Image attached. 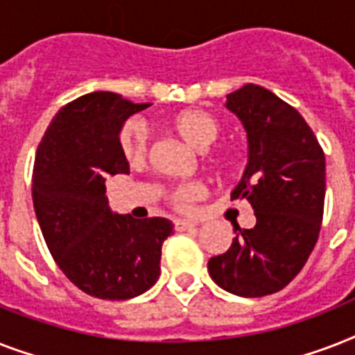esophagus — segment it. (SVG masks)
Segmentation results:
<instances>
[{
	"label": "esophagus",
	"instance_id": "34e87169",
	"mask_svg": "<svg viewBox=\"0 0 355 355\" xmlns=\"http://www.w3.org/2000/svg\"><path fill=\"white\" fill-rule=\"evenodd\" d=\"M195 227H197V223L188 221V219H177L175 221V230H178V232H184V230H189V228Z\"/></svg>",
	"mask_w": 355,
	"mask_h": 355
}]
</instances>
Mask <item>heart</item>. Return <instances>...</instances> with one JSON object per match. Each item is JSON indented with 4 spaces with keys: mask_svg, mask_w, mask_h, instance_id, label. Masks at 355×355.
Here are the masks:
<instances>
[{
    "mask_svg": "<svg viewBox=\"0 0 355 355\" xmlns=\"http://www.w3.org/2000/svg\"><path fill=\"white\" fill-rule=\"evenodd\" d=\"M169 125L186 144H189L197 150L208 149L221 134L219 121L210 112L199 110V108H189V110L175 114L169 119ZM119 150H121L123 158L130 164L144 160L145 153H147V128L144 123L138 119H130L123 125L119 130ZM239 162H241V153L237 149H230L216 156L214 166L219 171H234L239 166ZM202 193H205L202 184L186 182L171 189V200L177 208L186 210L195 200H199Z\"/></svg>",
    "mask_w": 355,
    "mask_h": 355,
    "instance_id": "b5f03b06",
    "label": "heart"
}]
</instances>
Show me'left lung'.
<instances>
[{"mask_svg": "<svg viewBox=\"0 0 355 355\" xmlns=\"http://www.w3.org/2000/svg\"><path fill=\"white\" fill-rule=\"evenodd\" d=\"M227 108L247 130L248 162L232 199H247L252 228L237 234L225 254L208 261L211 280L237 297L280 291L300 272L322 223L326 160L313 130L272 92L245 85Z\"/></svg>", "mask_w": 355, "mask_h": 355, "instance_id": "obj_1", "label": "left lung"}]
</instances>
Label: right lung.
I'll list each match as a JSON object with an SVG mask.
<instances>
[{"label":"right lung","instance_id":"1","mask_svg":"<svg viewBox=\"0 0 355 355\" xmlns=\"http://www.w3.org/2000/svg\"><path fill=\"white\" fill-rule=\"evenodd\" d=\"M147 107L112 92L80 96L58 110L36 150L33 205L47 248L71 284L103 300L155 286L173 234L169 219L119 216L108 205L107 178L128 175L119 130Z\"/></svg>","mask_w":355,"mask_h":355}]
</instances>
